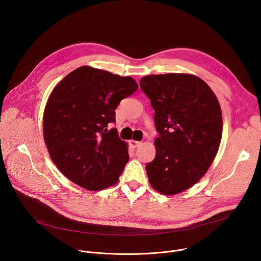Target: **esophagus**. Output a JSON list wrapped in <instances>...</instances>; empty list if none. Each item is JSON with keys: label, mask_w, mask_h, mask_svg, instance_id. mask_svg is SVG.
Instances as JSON below:
<instances>
[{"label": "esophagus", "mask_w": 261, "mask_h": 261, "mask_svg": "<svg viewBox=\"0 0 261 261\" xmlns=\"http://www.w3.org/2000/svg\"><path fill=\"white\" fill-rule=\"evenodd\" d=\"M129 143H130L131 147H133V148H135V147H137V146H139L141 144L140 141H136V140H130Z\"/></svg>", "instance_id": "1"}]
</instances>
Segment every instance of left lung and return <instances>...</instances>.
<instances>
[{
	"mask_svg": "<svg viewBox=\"0 0 261 261\" xmlns=\"http://www.w3.org/2000/svg\"><path fill=\"white\" fill-rule=\"evenodd\" d=\"M140 89L155 110V159L145 165L152 187L165 195L189 189L214 161L222 113L211 88L191 74L147 75Z\"/></svg>",
	"mask_w": 261,
	"mask_h": 261,
	"instance_id": "1",
	"label": "left lung"
}]
</instances>
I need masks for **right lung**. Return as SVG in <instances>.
I'll return each mask as SVG.
<instances>
[{
    "mask_svg": "<svg viewBox=\"0 0 261 261\" xmlns=\"http://www.w3.org/2000/svg\"><path fill=\"white\" fill-rule=\"evenodd\" d=\"M138 89L129 76L83 66L51 92L43 116L50 158L71 181L88 190L115 185L129 160L116 128V108Z\"/></svg>",
    "mask_w": 261,
    "mask_h": 261,
    "instance_id": "obj_1",
    "label": "right lung"
}]
</instances>
